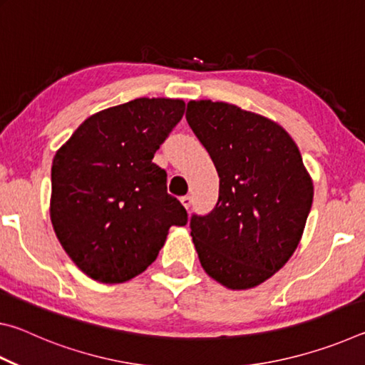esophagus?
I'll return each instance as SVG.
<instances>
[{
  "label": "esophagus",
  "instance_id": "1",
  "mask_svg": "<svg viewBox=\"0 0 365 365\" xmlns=\"http://www.w3.org/2000/svg\"><path fill=\"white\" fill-rule=\"evenodd\" d=\"M180 202L185 206V209H187V211L191 207V197L190 196H182L180 197Z\"/></svg>",
  "mask_w": 365,
  "mask_h": 365
}]
</instances>
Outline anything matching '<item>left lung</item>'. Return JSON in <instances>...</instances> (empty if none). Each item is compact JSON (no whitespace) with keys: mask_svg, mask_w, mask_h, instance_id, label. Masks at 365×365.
Returning a JSON list of instances; mask_svg holds the SVG:
<instances>
[{"mask_svg":"<svg viewBox=\"0 0 365 365\" xmlns=\"http://www.w3.org/2000/svg\"><path fill=\"white\" fill-rule=\"evenodd\" d=\"M187 122L220 178L219 201L193 215L191 238L206 274L230 289L261 285L301 242L312 178L279 123L235 104L190 101Z\"/></svg>","mask_w":365,"mask_h":365,"instance_id":"left-lung-1","label":"left lung"}]
</instances>
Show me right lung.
I'll return each mask as SVG.
<instances>
[{"mask_svg":"<svg viewBox=\"0 0 365 365\" xmlns=\"http://www.w3.org/2000/svg\"><path fill=\"white\" fill-rule=\"evenodd\" d=\"M185 103L137 98L90 115L56 151L49 215L77 267L101 283L148 269L172 225L188 214L168 193L154 153L180 122Z\"/></svg>","mask_w":365,"mask_h":365,"instance_id":"obj_1","label":"right lung"}]
</instances>
